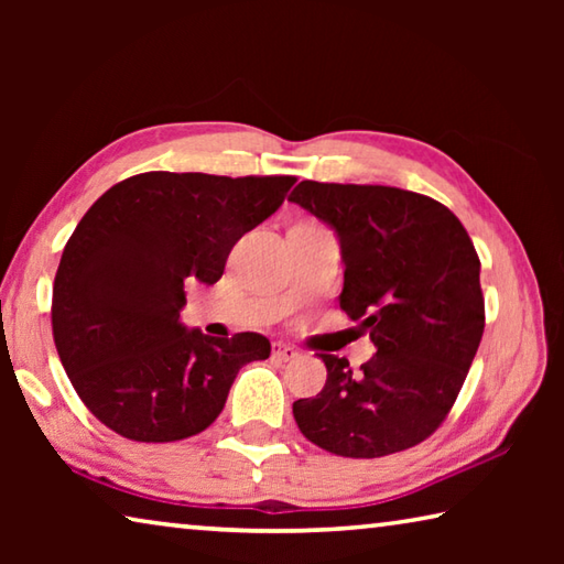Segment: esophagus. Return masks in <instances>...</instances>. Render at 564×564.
Here are the masks:
<instances>
[{
    "mask_svg": "<svg viewBox=\"0 0 564 564\" xmlns=\"http://www.w3.org/2000/svg\"><path fill=\"white\" fill-rule=\"evenodd\" d=\"M271 356L275 358V360H293V358H299V350H295L293 346H289V343H281V340H275L273 343V348H271Z\"/></svg>",
    "mask_w": 564,
    "mask_h": 564,
    "instance_id": "34e87169",
    "label": "esophagus"
}]
</instances>
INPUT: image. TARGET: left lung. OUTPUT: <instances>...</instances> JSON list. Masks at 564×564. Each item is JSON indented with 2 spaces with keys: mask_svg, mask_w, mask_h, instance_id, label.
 <instances>
[{
  "mask_svg": "<svg viewBox=\"0 0 564 564\" xmlns=\"http://www.w3.org/2000/svg\"><path fill=\"white\" fill-rule=\"evenodd\" d=\"M289 202L338 234L340 308L376 346L360 373L321 352L326 386L293 403L301 433L343 457L423 443L451 413L485 328L480 259L465 226L435 198L395 186L301 181Z\"/></svg>",
  "mask_w": 564,
  "mask_h": 564,
  "instance_id": "left-lung-1",
  "label": "left lung"
}]
</instances>
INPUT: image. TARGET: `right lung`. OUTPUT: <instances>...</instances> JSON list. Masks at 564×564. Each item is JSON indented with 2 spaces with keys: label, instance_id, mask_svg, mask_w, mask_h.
<instances>
[{
  "label": "right lung",
  "instance_id": "right-lung-1",
  "mask_svg": "<svg viewBox=\"0 0 564 564\" xmlns=\"http://www.w3.org/2000/svg\"><path fill=\"white\" fill-rule=\"evenodd\" d=\"M295 176L147 171L99 196L52 289L56 352L94 417L137 443L198 435L269 338H212L178 321L184 283H216L238 238L279 212Z\"/></svg>",
  "mask_w": 564,
  "mask_h": 564
}]
</instances>
